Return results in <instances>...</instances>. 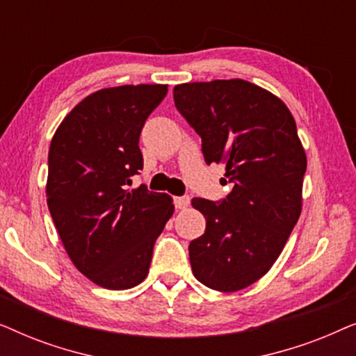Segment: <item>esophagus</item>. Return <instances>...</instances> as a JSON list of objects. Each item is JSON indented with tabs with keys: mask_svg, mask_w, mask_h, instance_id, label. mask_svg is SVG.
<instances>
[{
	"mask_svg": "<svg viewBox=\"0 0 356 356\" xmlns=\"http://www.w3.org/2000/svg\"><path fill=\"white\" fill-rule=\"evenodd\" d=\"M189 202H191V199H189V196H178V197H175V207H177V209H186L189 206Z\"/></svg>",
	"mask_w": 356,
	"mask_h": 356,
	"instance_id": "34e87169",
	"label": "esophagus"
}]
</instances>
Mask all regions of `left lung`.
<instances>
[{
    "label": "left lung",
    "mask_w": 356,
    "mask_h": 356,
    "mask_svg": "<svg viewBox=\"0 0 356 356\" xmlns=\"http://www.w3.org/2000/svg\"><path fill=\"white\" fill-rule=\"evenodd\" d=\"M175 106L201 136L207 165L225 163V199L194 197L206 232L189 243L196 279L209 289H246L280 256L301 213L306 154L279 97L243 79L175 86Z\"/></svg>",
    "instance_id": "left-lung-1"
}]
</instances>
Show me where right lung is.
I'll return each mask as SVG.
<instances>
[{
  "instance_id": "right-lung-1",
  "label": "right lung",
  "mask_w": 356,
  "mask_h": 356,
  "mask_svg": "<svg viewBox=\"0 0 356 356\" xmlns=\"http://www.w3.org/2000/svg\"><path fill=\"white\" fill-rule=\"evenodd\" d=\"M167 92L162 84L97 90L51 139L48 209L72 264L104 289L128 290L147 277L155 240L173 216L168 194L128 189L144 165L140 131Z\"/></svg>"
}]
</instances>
